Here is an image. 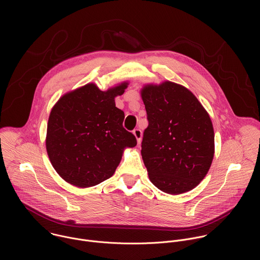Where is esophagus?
<instances>
[{"label": "esophagus", "instance_id": "esophagus-1", "mask_svg": "<svg viewBox=\"0 0 260 260\" xmlns=\"http://www.w3.org/2000/svg\"><path fill=\"white\" fill-rule=\"evenodd\" d=\"M133 133H134L135 137L137 138L138 144H140V143H141V141H142V131H141L140 128H135V129L133 131Z\"/></svg>", "mask_w": 260, "mask_h": 260}]
</instances>
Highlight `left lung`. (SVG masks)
Listing matches in <instances>:
<instances>
[{
    "mask_svg": "<svg viewBox=\"0 0 260 260\" xmlns=\"http://www.w3.org/2000/svg\"><path fill=\"white\" fill-rule=\"evenodd\" d=\"M148 126L142 157L150 181L164 192L194 188L214 156V129L207 111L191 91L165 82L142 90Z\"/></svg>",
    "mask_w": 260,
    "mask_h": 260,
    "instance_id": "obj_1",
    "label": "left lung"
}]
</instances>
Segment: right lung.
Listing matches in <instances>:
<instances>
[{
	"label": "right lung",
	"instance_id": "obj_1",
	"mask_svg": "<svg viewBox=\"0 0 260 260\" xmlns=\"http://www.w3.org/2000/svg\"><path fill=\"white\" fill-rule=\"evenodd\" d=\"M126 83L107 91L87 84L64 94L52 108L47 124L46 149L58 175L78 187L109 179L118 167L124 147L136 137L123 125V111L114 98Z\"/></svg>",
	"mask_w": 260,
	"mask_h": 260
}]
</instances>
